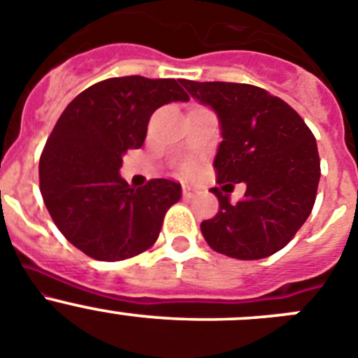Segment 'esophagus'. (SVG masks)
I'll return each instance as SVG.
<instances>
[{
    "mask_svg": "<svg viewBox=\"0 0 358 358\" xmlns=\"http://www.w3.org/2000/svg\"><path fill=\"white\" fill-rule=\"evenodd\" d=\"M198 189H196V187H192V185H183V198H187V199H191V198H194L196 194H198Z\"/></svg>",
    "mask_w": 358,
    "mask_h": 358,
    "instance_id": "esophagus-1",
    "label": "esophagus"
}]
</instances>
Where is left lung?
<instances>
[{
    "mask_svg": "<svg viewBox=\"0 0 358 358\" xmlns=\"http://www.w3.org/2000/svg\"><path fill=\"white\" fill-rule=\"evenodd\" d=\"M182 85L219 119L217 182L246 183L244 198L235 205L217 187L212 189L219 210L201 223L203 237L212 250L234 259L273 255L314 207L321 176L314 135L294 108L260 87L191 80Z\"/></svg>",
    "mask_w": 358,
    "mask_h": 358,
    "instance_id": "1",
    "label": "left lung"
}]
</instances>
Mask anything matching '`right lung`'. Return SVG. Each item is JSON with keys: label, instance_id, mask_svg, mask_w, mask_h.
Wrapping results in <instances>:
<instances>
[{"label": "right lung", "instance_id": "obj_1", "mask_svg": "<svg viewBox=\"0 0 358 358\" xmlns=\"http://www.w3.org/2000/svg\"><path fill=\"white\" fill-rule=\"evenodd\" d=\"M171 101H189L176 80L108 78L80 92L55 124L38 162L41 194L57 228L85 255L103 262L139 255L182 198L173 180L135 189L119 175L127 150L144 144L151 114Z\"/></svg>", "mask_w": 358, "mask_h": 358}]
</instances>
